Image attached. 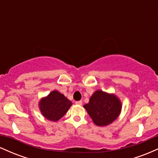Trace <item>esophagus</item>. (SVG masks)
Returning a JSON list of instances; mask_svg holds the SVG:
<instances>
[{
	"mask_svg": "<svg viewBox=\"0 0 158 158\" xmlns=\"http://www.w3.org/2000/svg\"><path fill=\"white\" fill-rule=\"evenodd\" d=\"M76 104L79 105V106H81V105H82V101H77V102H76Z\"/></svg>",
	"mask_w": 158,
	"mask_h": 158,
	"instance_id": "1",
	"label": "esophagus"
}]
</instances>
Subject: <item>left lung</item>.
Listing matches in <instances>:
<instances>
[{"instance_id": "obj_1", "label": "left lung", "mask_w": 158, "mask_h": 158, "mask_svg": "<svg viewBox=\"0 0 158 158\" xmlns=\"http://www.w3.org/2000/svg\"><path fill=\"white\" fill-rule=\"evenodd\" d=\"M83 107L94 124L106 126L118 118L122 110V102L114 94L97 90L90 97L89 102Z\"/></svg>"}]
</instances>
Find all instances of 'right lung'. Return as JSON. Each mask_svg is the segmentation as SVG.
I'll return each mask as SVG.
<instances>
[{"label":"right lung","instance_id":"1","mask_svg":"<svg viewBox=\"0 0 158 158\" xmlns=\"http://www.w3.org/2000/svg\"><path fill=\"white\" fill-rule=\"evenodd\" d=\"M72 106V102L58 90H54L39 102L41 114L48 120H59Z\"/></svg>","mask_w":158,"mask_h":158}]
</instances>
